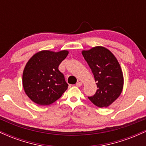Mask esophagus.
Here are the masks:
<instances>
[{
    "instance_id": "34e87169",
    "label": "esophagus",
    "mask_w": 146,
    "mask_h": 146,
    "mask_svg": "<svg viewBox=\"0 0 146 146\" xmlns=\"http://www.w3.org/2000/svg\"><path fill=\"white\" fill-rule=\"evenodd\" d=\"M75 86H78V87H80L82 86V82H78V83H76V84H75Z\"/></svg>"
}]
</instances>
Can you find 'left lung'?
<instances>
[{
  "label": "left lung",
  "instance_id": "left-lung-1",
  "mask_svg": "<svg viewBox=\"0 0 146 146\" xmlns=\"http://www.w3.org/2000/svg\"><path fill=\"white\" fill-rule=\"evenodd\" d=\"M82 53L98 87L95 94L88 98L98 107H108L119 98L123 89L121 66L113 53L103 46H95Z\"/></svg>",
  "mask_w": 146,
  "mask_h": 146
}]
</instances>
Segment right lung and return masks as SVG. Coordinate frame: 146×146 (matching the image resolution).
I'll use <instances>...</instances> for the list:
<instances>
[{
	"mask_svg": "<svg viewBox=\"0 0 146 146\" xmlns=\"http://www.w3.org/2000/svg\"><path fill=\"white\" fill-rule=\"evenodd\" d=\"M68 51L44 50L34 54L24 68L23 85L31 101L46 106L58 100L67 89L68 84L58 69Z\"/></svg>",
	"mask_w": 146,
	"mask_h": 146,
	"instance_id": "add662e5",
	"label": "right lung"
}]
</instances>
